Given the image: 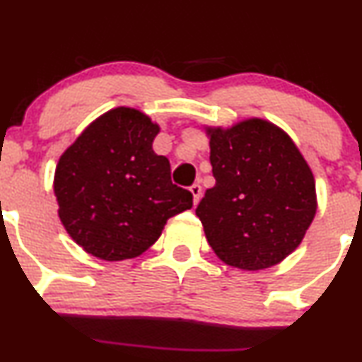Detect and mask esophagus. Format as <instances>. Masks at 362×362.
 <instances>
[{
	"label": "esophagus",
	"instance_id": "1",
	"mask_svg": "<svg viewBox=\"0 0 362 362\" xmlns=\"http://www.w3.org/2000/svg\"><path fill=\"white\" fill-rule=\"evenodd\" d=\"M190 192L194 195V204H199L200 197H202V187H200V184H194L190 187Z\"/></svg>",
	"mask_w": 362,
	"mask_h": 362
}]
</instances>
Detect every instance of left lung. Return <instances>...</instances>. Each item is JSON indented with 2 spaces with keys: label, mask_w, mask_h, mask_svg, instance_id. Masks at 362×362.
I'll use <instances>...</instances> for the list:
<instances>
[{
  "label": "left lung",
  "mask_w": 362,
  "mask_h": 362,
  "mask_svg": "<svg viewBox=\"0 0 362 362\" xmlns=\"http://www.w3.org/2000/svg\"><path fill=\"white\" fill-rule=\"evenodd\" d=\"M204 129L216 185L195 214L209 245L243 272L275 267L297 250L315 217L310 165L290 134L263 117Z\"/></svg>",
  "instance_id": "1"
}]
</instances>
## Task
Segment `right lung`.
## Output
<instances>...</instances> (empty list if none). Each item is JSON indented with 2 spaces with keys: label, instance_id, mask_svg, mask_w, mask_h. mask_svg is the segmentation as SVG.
Instances as JSON below:
<instances>
[{
  "label": "right lung",
  "instance_id": "obj_1",
  "mask_svg": "<svg viewBox=\"0 0 362 362\" xmlns=\"http://www.w3.org/2000/svg\"><path fill=\"white\" fill-rule=\"evenodd\" d=\"M160 124L117 106L98 116L60 155L54 194L60 223L90 256L123 261L155 245L192 194L170 180L167 156L153 151Z\"/></svg>",
  "mask_w": 362,
  "mask_h": 362
}]
</instances>
